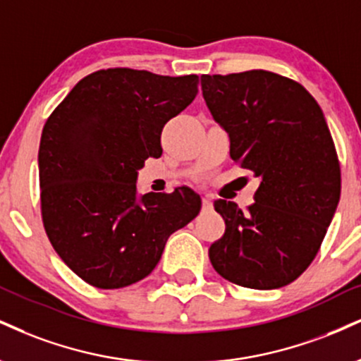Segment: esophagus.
<instances>
[{
  "label": "esophagus",
  "instance_id": "obj_1",
  "mask_svg": "<svg viewBox=\"0 0 361 361\" xmlns=\"http://www.w3.org/2000/svg\"><path fill=\"white\" fill-rule=\"evenodd\" d=\"M202 202H203V207L210 208L212 207V195H203Z\"/></svg>",
  "mask_w": 361,
  "mask_h": 361
}]
</instances>
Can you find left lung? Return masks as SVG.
<instances>
[{
  "mask_svg": "<svg viewBox=\"0 0 361 361\" xmlns=\"http://www.w3.org/2000/svg\"><path fill=\"white\" fill-rule=\"evenodd\" d=\"M208 109L230 137V158L260 185L242 210L215 200L225 233L208 249L212 266L242 288L296 281L318 254L336 212L341 171L314 97L269 71L202 75Z\"/></svg>",
  "mask_w": 361,
  "mask_h": 361,
  "instance_id": "left-lung-1",
  "label": "left lung"
}]
</instances>
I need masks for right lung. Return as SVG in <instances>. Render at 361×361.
Here are the masks:
<instances>
[{"instance_id":"right-lung-1","label":"right lung","mask_w":361,"mask_h":361,"mask_svg":"<svg viewBox=\"0 0 361 361\" xmlns=\"http://www.w3.org/2000/svg\"><path fill=\"white\" fill-rule=\"evenodd\" d=\"M198 92V75L134 68L87 75L51 112L40 139L42 220L51 247L99 289L145 279L168 237L202 208L192 188L136 195L137 169L161 156V131Z\"/></svg>"}]
</instances>
